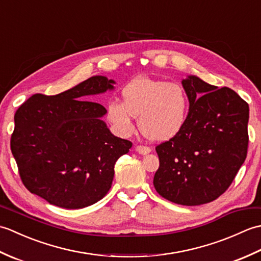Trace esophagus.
<instances>
[{
	"label": "esophagus",
	"mask_w": 261,
	"mask_h": 261,
	"mask_svg": "<svg viewBox=\"0 0 261 261\" xmlns=\"http://www.w3.org/2000/svg\"><path fill=\"white\" fill-rule=\"evenodd\" d=\"M136 151L139 152L140 154H147L151 151V149L149 147H146V146H137Z\"/></svg>",
	"instance_id": "34e87169"
}]
</instances>
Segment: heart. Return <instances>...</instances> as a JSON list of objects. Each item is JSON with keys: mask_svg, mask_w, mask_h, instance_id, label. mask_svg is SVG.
<instances>
[{"mask_svg": "<svg viewBox=\"0 0 261 261\" xmlns=\"http://www.w3.org/2000/svg\"><path fill=\"white\" fill-rule=\"evenodd\" d=\"M121 96L122 103L111 101L107 107V119L118 135L134 134L138 116L141 132L151 141L170 140L184 129L190 101L179 84L140 76L122 88Z\"/></svg>", "mask_w": 261, "mask_h": 261, "instance_id": "1", "label": "heart"}]
</instances>
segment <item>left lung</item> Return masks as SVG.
<instances>
[{"label":"left lung","instance_id":"left-lung-1","mask_svg":"<svg viewBox=\"0 0 261 261\" xmlns=\"http://www.w3.org/2000/svg\"><path fill=\"white\" fill-rule=\"evenodd\" d=\"M181 85L190 101L184 129L156 147L153 186L176 204L210 203L228 190L248 150L249 105L229 87L188 75Z\"/></svg>","mask_w":261,"mask_h":261}]
</instances>
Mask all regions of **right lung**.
<instances>
[{
  "label": "right lung",
  "mask_w": 261,
  "mask_h": 261,
  "mask_svg": "<svg viewBox=\"0 0 261 261\" xmlns=\"http://www.w3.org/2000/svg\"><path fill=\"white\" fill-rule=\"evenodd\" d=\"M114 84L93 76L57 95H32L16 111L11 151L32 194L70 210L107 195L116 160L132 143L111 134L103 105L83 98L112 91Z\"/></svg>",
  "instance_id": "right-lung-1"
}]
</instances>
